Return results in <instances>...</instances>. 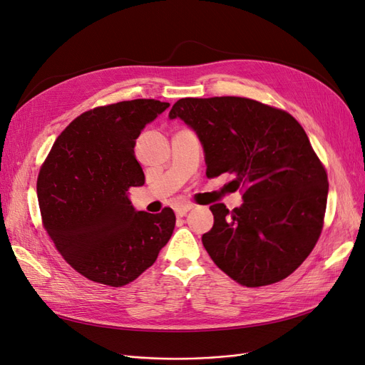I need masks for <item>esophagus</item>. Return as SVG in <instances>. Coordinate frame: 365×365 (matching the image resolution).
Instances as JSON below:
<instances>
[{
    "instance_id": "obj_1",
    "label": "esophagus",
    "mask_w": 365,
    "mask_h": 365,
    "mask_svg": "<svg viewBox=\"0 0 365 365\" xmlns=\"http://www.w3.org/2000/svg\"><path fill=\"white\" fill-rule=\"evenodd\" d=\"M193 208V204H180V205H176L175 207V213H176V216H185L187 215V212H190V210Z\"/></svg>"
}]
</instances>
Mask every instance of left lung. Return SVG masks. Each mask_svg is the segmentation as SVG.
<instances>
[{
	"label": "left lung",
	"instance_id": "left-lung-1",
	"mask_svg": "<svg viewBox=\"0 0 365 365\" xmlns=\"http://www.w3.org/2000/svg\"><path fill=\"white\" fill-rule=\"evenodd\" d=\"M205 152L207 178L231 173L244 204L210 207L208 256L247 288L277 283L311 254L324 225L329 181L302 125L283 109L224 96L176 102Z\"/></svg>",
	"mask_w": 365,
	"mask_h": 365
}]
</instances>
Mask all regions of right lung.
<instances>
[{
	"label": "right lung",
	"instance_id": "add662e5",
	"mask_svg": "<svg viewBox=\"0 0 365 365\" xmlns=\"http://www.w3.org/2000/svg\"><path fill=\"white\" fill-rule=\"evenodd\" d=\"M169 108L135 98L90 109L65 128L38 175L42 225L73 269L120 288L134 282L168 244L175 213L137 212L130 187L145 184L135 158L141 129Z\"/></svg>",
	"mask_w": 365,
	"mask_h": 365
}]
</instances>
